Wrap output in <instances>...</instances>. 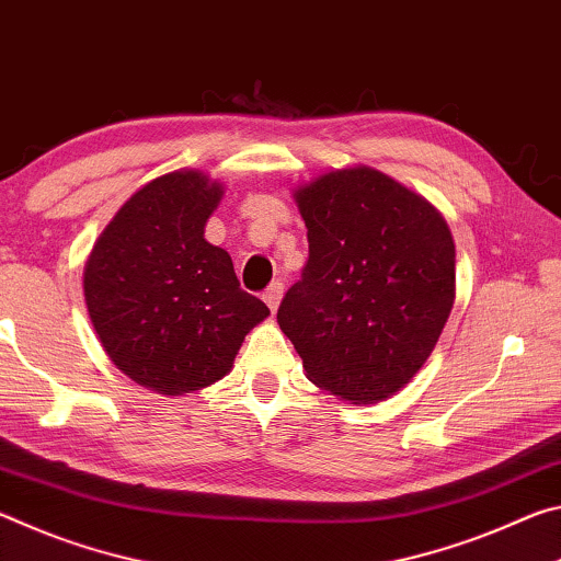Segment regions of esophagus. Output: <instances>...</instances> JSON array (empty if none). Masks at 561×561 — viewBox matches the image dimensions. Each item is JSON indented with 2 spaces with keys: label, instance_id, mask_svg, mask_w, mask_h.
I'll return each instance as SVG.
<instances>
[{
  "label": "esophagus",
  "instance_id": "34e87169",
  "mask_svg": "<svg viewBox=\"0 0 561 561\" xmlns=\"http://www.w3.org/2000/svg\"><path fill=\"white\" fill-rule=\"evenodd\" d=\"M280 298H283V283L280 280H273L268 288H265V293H263V300L268 302V308L273 310H278V306H280Z\"/></svg>",
  "mask_w": 561,
  "mask_h": 561
}]
</instances>
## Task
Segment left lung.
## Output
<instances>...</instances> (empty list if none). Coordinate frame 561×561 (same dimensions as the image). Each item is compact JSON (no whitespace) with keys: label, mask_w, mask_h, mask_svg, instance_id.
Masks as SVG:
<instances>
[{"label":"left lung","mask_w":561,"mask_h":561,"mask_svg":"<svg viewBox=\"0 0 561 561\" xmlns=\"http://www.w3.org/2000/svg\"><path fill=\"white\" fill-rule=\"evenodd\" d=\"M308 263L278 308L318 388L367 405L412 380L455 300L445 218L373 169L330 171L296 191Z\"/></svg>","instance_id":"left-lung-1"}]
</instances>
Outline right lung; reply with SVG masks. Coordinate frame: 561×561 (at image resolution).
<instances>
[{
  "mask_svg": "<svg viewBox=\"0 0 561 561\" xmlns=\"http://www.w3.org/2000/svg\"><path fill=\"white\" fill-rule=\"evenodd\" d=\"M218 183L198 171L153 179L91 251L84 298L118 370L161 394L201 390L231 370L268 306L241 288L233 261L204 238Z\"/></svg>",
  "mask_w": 561,
  "mask_h": 561,
  "instance_id": "right-lung-1",
  "label": "right lung"
}]
</instances>
